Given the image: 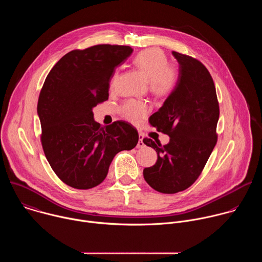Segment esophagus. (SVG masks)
Instances as JSON below:
<instances>
[{
	"label": "esophagus",
	"mask_w": 262,
	"mask_h": 262,
	"mask_svg": "<svg viewBox=\"0 0 262 262\" xmlns=\"http://www.w3.org/2000/svg\"><path fill=\"white\" fill-rule=\"evenodd\" d=\"M143 135L140 133L139 134V142H138V144H137V147L138 148H143L144 146H145V144H144V142H143Z\"/></svg>",
	"instance_id": "1"
}]
</instances>
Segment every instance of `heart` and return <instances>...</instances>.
I'll return each instance as SVG.
<instances>
[{
    "mask_svg": "<svg viewBox=\"0 0 262 262\" xmlns=\"http://www.w3.org/2000/svg\"><path fill=\"white\" fill-rule=\"evenodd\" d=\"M134 62L151 84V91L156 95L166 96L176 87L178 71L174 65L168 64L167 56L161 50H144L135 57ZM117 78L118 73L116 72L112 80V87L115 86ZM147 104L141 101L126 100L121 106L122 116L132 122H138L147 114Z\"/></svg>",
    "mask_w": 262,
    "mask_h": 262,
    "instance_id": "1",
    "label": "heart"
}]
</instances>
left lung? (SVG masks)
Segmentation results:
<instances>
[{
    "label": "left lung",
    "instance_id": "obj_1",
    "mask_svg": "<svg viewBox=\"0 0 262 262\" xmlns=\"http://www.w3.org/2000/svg\"><path fill=\"white\" fill-rule=\"evenodd\" d=\"M179 63L176 87L163 106L149 117L158 132L170 137L166 145L144 138L158 154L157 163L143 170L144 179L163 194L184 191L197 180L217 141L220 107L213 80L197 59L172 52Z\"/></svg>",
    "mask_w": 262,
    "mask_h": 262
}]
</instances>
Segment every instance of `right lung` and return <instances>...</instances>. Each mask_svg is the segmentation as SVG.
Instances as JSON below:
<instances>
[{
  "label": "right lung",
  "instance_id": "obj_1",
  "mask_svg": "<svg viewBox=\"0 0 262 262\" xmlns=\"http://www.w3.org/2000/svg\"><path fill=\"white\" fill-rule=\"evenodd\" d=\"M132 52L130 47L111 45L73 50L45 81L37 104L41 145L56 175L73 189L89 190L101 183L114 157L139 141L132 124L118 120L101 126L92 112L107 100L115 68Z\"/></svg>",
  "mask_w": 262,
  "mask_h": 262
}]
</instances>
